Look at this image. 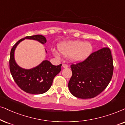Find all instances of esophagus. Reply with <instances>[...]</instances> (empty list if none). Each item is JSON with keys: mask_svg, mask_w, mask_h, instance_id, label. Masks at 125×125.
<instances>
[{"mask_svg": "<svg viewBox=\"0 0 125 125\" xmlns=\"http://www.w3.org/2000/svg\"><path fill=\"white\" fill-rule=\"evenodd\" d=\"M62 66L63 68H67L68 67V65L67 64H65V63H63L62 64Z\"/></svg>", "mask_w": 125, "mask_h": 125, "instance_id": "34e87169", "label": "esophagus"}]
</instances>
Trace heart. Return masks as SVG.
<instances>
[{
    "label": "heart",
    "mask_w": 125,
    "mask_h": 125,
    "mask_svg": "<svg viewBox=\"0 0 125 125\" xmlns=\"http://www.w3.org/2000/svg\"><path fill=\"white\" fill-rule=\"evenodd\" d=\"M59 50L66 56H71V59L75 62L85 61L92 52L93 46L89 42L81 41H72L64 42L59 46ZM54 55L59 57V53L55 52Z\"/></svg>",
    "instance_id": "heart-1"
}]
</instances>
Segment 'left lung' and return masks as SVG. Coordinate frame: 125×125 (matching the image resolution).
Returning a JSON list of instances; mask_svg holds the SVG:
<instances>
[{"mask_svg":"<svg viewBox=\"0 0 125 125\" xmlns=\"http://www.w3.org/2000/svg\"><path fill=\"white\" fill-rule=\"evenodd\" d=\"M70 67L72 76L68 86L71 94L80 99L94 98L107 88L113 77L111 51L107 47L103 48Z\"/></svg>","mask_w":125,"mask_h":125,"instance_id":"1","label":"left lung"}]
</instances>
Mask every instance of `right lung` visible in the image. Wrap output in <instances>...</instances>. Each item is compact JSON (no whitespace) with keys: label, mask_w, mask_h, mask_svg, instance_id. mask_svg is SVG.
<instances>
[{"label":"right lung","mask_w":125,"mask_h":125,"mask_svg":"<svg viewBox=\"0 0 125 125\" xmlns=\"http://www.w3.org/2000/svg\"><path fill=\"white\" fill-rule=\"evenodd\" d=\"M25 39L37 40L42 44L47 42L45 37L40 34L26 36L17 42L10 52L9 63L11 74L17 85L25 92L34 94H44L51 88L54 77L61 72L62 64L54 66L50 61H44L31 69L20 67L14 59V51L18 44Z\"/></svg>","instance_id":"right-lung-1"}]
</instances>
